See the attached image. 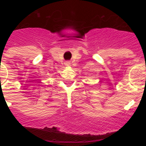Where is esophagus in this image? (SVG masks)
<instances>
[{"label": "esophagus", "mask_w": 146, "mask_h": 146, "mask_svg": "<svg viewBox=\"0 0 146 146\" xmlns=\"http://www.w3.org/2000/svg\"><path fill=\"white\" fill-rule=\"evenodd\" d=\"M66 65H69V63H67V64H66Z\"/></svg>", "instance_id": "1"}]
</instances>
